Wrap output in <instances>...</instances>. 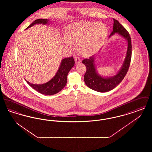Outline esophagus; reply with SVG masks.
<instances>
[{"mask_svg":"<svg viewBox=\"0 0 152 152\" xmlns=\"http://www.w3.org/2000/svg\"><path fill=\"white\" fill-rule=\"evenodd\" d=\"M75 61L76 63H79L81 62V60H80L79 57H78V56L75 57Z\"/></svg>","mask_w":152,"mask_h":152,"instance_id":"1","label":"esophagus"}]
</instances>
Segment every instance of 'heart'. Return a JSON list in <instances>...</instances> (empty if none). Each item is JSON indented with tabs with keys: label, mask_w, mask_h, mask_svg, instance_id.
<instances>
[{
	"label": "heart",
	"mask_w": 152,
	"mask_h": 152,
	"mask_svg": "<svg viewBox=\"0 0 152 152\" xmlns=\"http://www.w3.org/2000/svg\"><path fill=\"white\" fill-rule=\"evenodd\" d=\"M108 35L105 24L100 22H80L69 26L65 34V46L77 45L83 55H89L97 51Z\"/></svg>",
	"instance_id": "obj_1"
}]
</instances>
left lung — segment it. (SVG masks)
<instances>
[{
  "mask_svg": "<svg viewBox=\"0 0 152 152\" xmlns=\"http://www.w3.org/2000/svg\"><path fill=\"white\" fill-rule=\"evenodd\" d=\"M113 19L114 21L113 31L110 36L118 33L126 39L128 42V50L126 57L120 71L114 76L107 78L103 77L100 76L96 71L94 65V56L89 58H85L82 61L87 68V71L84 75L86 84L89 88L99 92H106L114 89L122 81L130 66L132 58V42L129 34L118 20L115 19Z\"/></svg>",
  "mask_w": 152,
  "mask_h": 152,
  "instance_id": "left-lung-1",
  "label": "left lung"
}]
</instances>
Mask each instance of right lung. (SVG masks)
I'll return each instance as SVG.
<instances>
[{
	"label": "right lung",
	"instance_id": "obj_1",
	"mask_svg": "<svg viewBox=\"0 0 152 152\" xmlns=\"http://www.w3.org/2000/svg\"><path fill=\"white\" fill-rule=\"evenodd\" d=\"M49 20L45 19H36L27 28L33 26L36 24H46ZM75 64V60L73 57L66 58L62 60L58 72L55 76L49 81L43 84H33L26 80L27 83L36 91L42 94L53 95L60 92L65 87L67 82V76L71 68Z\"/></svg>",
	"mask_w": 152,
	"mask_h": 152
}]
</instances>
